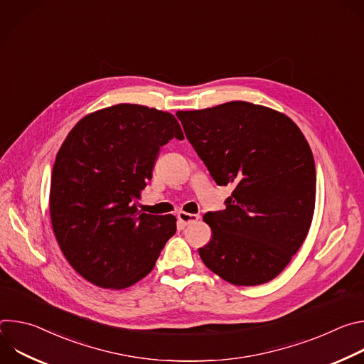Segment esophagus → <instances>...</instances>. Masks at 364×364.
<instances>
[{"label": "esophagus", "mask_w": 364, "mask_h": 364, "mask_svg": "<svg viewBox=\"0 0 364 364\" xmlns=\"http://www.w3.org/2000/svg\"><path fill=\"white\" fill-rule=\"evenodd\" d=\"M177 219L180 220V223H183L184 226L190 225V223H194L200 219L198 215H193V213H186V212H178L177 213Z\"/></svg>", "instance_id": "34e87169"}]
</instances>
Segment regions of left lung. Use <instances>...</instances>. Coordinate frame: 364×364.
I'll use <instances>...</instances> for the list:
<instances>
[{
    "mask_svg": "<svg viewBox=\"0 0 364 364\" xmlns=\"http://www.w3.org/2000/svg\"><path fill=\"white\" fill-rule=\"evenodd\" d=\"M176 115L213 180L235 186L226 209L203 218L213 235L201 261L233 285L274 279L314 215L316 164L304 134L287 115L242 100Z\"/></svg>",
    "mask_w": 364,
    "mask_h": 364,
    "instance_id": "left-lung-1",
    "label": "left lung"
}]
</instances>
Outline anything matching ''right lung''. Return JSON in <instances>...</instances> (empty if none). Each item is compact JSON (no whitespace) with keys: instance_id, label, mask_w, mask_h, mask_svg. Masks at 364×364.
<instances>
[{"instance_id":"obj_1","label":"right lung","mask_w":364,"mask_h":364,"mask_svg":"<svg viewBox=\"0 0 364 364\" xmlns=\"http://www.w3.org/2000/svg\"><path fill=\"white\" fill-rule=\"evenodd\" d=\"M173 138L184 139L174 115L119 103L82 118L62 144L51 173V226L68 262L93 285H134L176 233L173 215H139L135 204L160 146Z\"/></svg>"}]
</instances>
